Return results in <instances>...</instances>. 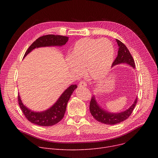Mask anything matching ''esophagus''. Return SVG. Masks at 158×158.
<instances>
[{"mask_svg": "<svg viewBox=\"0 0 158 158\" xmlns=\"http://www.w3.org/2000/svg\"><path fill=\"white\" fill-rule=\"evenodd\" d=\"M87 86L86 82L85 81H81L79 83V87L80 88H85Z\"/></svg>", "mask_w": 158, "mask_h": 158, "instance_id": "esophagus-1", "label": "esophagus"}]
</instances>
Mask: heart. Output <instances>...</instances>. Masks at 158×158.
Wrapping results in <instances>:
<instances>
[{
  "instance_id": "b5f03b06",
  "label": "heart",
  "mask_w": 158,
  "mask_h": 158,
  "mask_svg": "<svg viewBox=\"0 0 158 158\" xmlns=\"http://www.w3.org/2000/svg\"><path fill=\"white\" fill-rule=\"evenodd\" d=\"M69 57L71 71L81 75L85 68L91 78L100 79L108 73L113 63L114 48L107 39L84 38L72 47Z\"/></svg>"
}]
</instances>
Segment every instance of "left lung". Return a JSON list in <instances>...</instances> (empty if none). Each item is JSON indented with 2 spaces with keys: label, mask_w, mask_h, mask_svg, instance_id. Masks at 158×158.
I'll list each match as a JSON object with an SVG mask.
<instances>
[{
  "label": "left lung",
  "mask_w": 158,
  "mask_h": 158,
  "mask_svg": "<svg viewBox=\"0 0 158 158\" xmlns=\"http://www.w3.org/2000/svg\"><path fill=\"white\" fill-rule=\"evenodd\" d=\"M116 41L118 46V51L117 58L112 64V67L119 64H127L135 69V64L134 60L127 47L120 40L116 39ZM137 98H138L136 97L133 104L126 111L120 113H111L102 108V107L97 102L95 95H94L90 101L89 111L94 118L99 122L107 124V125H114V124L124 121L129 117L136 106Z\"/></svg>",
  "instance_id": "obj_1"
}]
</instances>
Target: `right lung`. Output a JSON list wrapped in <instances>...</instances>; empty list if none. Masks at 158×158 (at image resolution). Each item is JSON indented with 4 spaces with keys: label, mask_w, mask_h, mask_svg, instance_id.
<instances>
[{
    "label": "right lung",
    "mask_w": 158,
    "mask_h": 158,
    "mask_svg": "<svg viewBox=\"0 0 158 158\" xmlns=\"http://www.w3.org/2000/svg\"><path fill=\"white\" fill-rule=\"evenodd\" d=\"M69 37L60 35H48L41 36L33 42L24 54L23 58L36 48L45 47H61L66 44ZM77 88L76 85H72L66 88L57 101L48 109L43 111H34L25 106L19 94V104L23 113L27 120L40 126H51L59 122L64 117L66 106L73 91Z\"/></svg>",
    "instance_id": "right-lung-1"
}]
</instances>
